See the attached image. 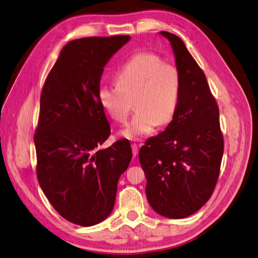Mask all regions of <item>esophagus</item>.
<instances>
[{
  "mask_svg": "<svg viewBox=\"0 0 258 258\" xmlns=\"http://www.w3.org/2000/svg\"><path fill=\"white\" fill-rule=\"evenodd\" d=\"M131 148H132V155H134V157H136V156L139 153V146H138V144L134 143V144L131 145Z\"/></svg>",
  "mask_w": 258,
  "mask_h": 258,
  "instance_id": "esophagus-1",
  "label": "esophagus"
}]
</instances>
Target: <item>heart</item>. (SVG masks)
<instances>
[{"mask_svg":"<svg viewBox=\"0 0 258 258\" xmlns=\"http://www.w3.org/2000/svg\"><path fill=\"white\" fill-rule=\"evenodd\" d=\"M116 85L98 90L101 106L118 122L127 120L135 102L136 113L120 135L129 140L148 136L158 124H168L177 112L182 91L178 69L152 52L131 57L115 74Z\"/></svg>","mask_w":258,"mask_h":258,"instance_id":"heart-1","label":"heart"}]
</instances>
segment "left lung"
Wrapping results in <instances>:
<instances>
[{"label":"left lung","instance_id":"8db88e82","mask_svg":"<svg viewBox=\"0 0 258 258\" xmlns=\"http://www.w3.org/2000/svg\"><path fill=\"white\" fill-rule=\"evenodd\" d=\"M172 47L182 79L177 112L165 131L139 153L147 179L146 197L156 213L169 218L194 214L217 182L224 140L220 113L205 73L178 36L160 31Z\"/></svg>","mask_w":258,"mask_h":258}]
</instances>
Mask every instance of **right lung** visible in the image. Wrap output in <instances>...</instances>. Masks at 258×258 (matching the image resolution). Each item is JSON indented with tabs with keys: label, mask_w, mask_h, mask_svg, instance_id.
Masks as SVG:
<instances>
[{
	"label": "right lung",
	"mask_w": 258,
	"mask_h": 258,
	"mask_svg": "<svg viewBox=\"0 0 258 258\" xmlns=\"http://www.w3.org/2000/svg\"><path fill=\"white\" fill-rule=\"evenodd\" d=\"M129 41L128 35L71 41L44 84L34 136L37 179L57 212L76 225H97L111 214L132 158L127 140L99 148L111 135L98 98L101 76Z\"/></svg>",
	"instance_id": "add662e5"
}]
</instances>
